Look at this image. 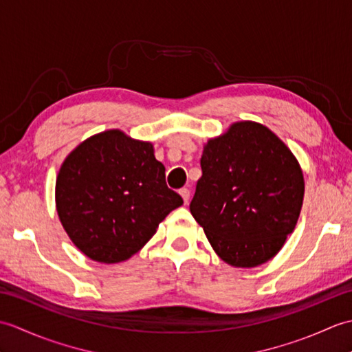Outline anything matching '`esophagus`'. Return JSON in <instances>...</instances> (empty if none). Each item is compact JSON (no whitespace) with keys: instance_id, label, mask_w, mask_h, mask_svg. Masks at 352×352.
I'll return each mask as SVG.
<instances>
[{"instance_id":"obj_1","label":"esophagus","mask_w":352,"mask_h":352,"mask_svg":"<svg viewBox=\"0 0 352 352\" xmlns=\"http://www.w3.org/2000/svg\"><path fill=\"white\" fill-rule=\"evenodd\" d=\"M180 195H182V198H183V201H184V204H188L189 199H190V190L183 188V189L180 190Z\"/></svg>"}]
</instances>
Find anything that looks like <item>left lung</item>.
<instances>
[{"label":"left lung","mask_w":352,"mask_h":352,"mask_svg":"<svg viewBox=\"0 0 352 352\" xmlns=\"http://www.w3.org/2000/svg\"><path fill=\"white\" fill-rule=\"evenodd\" d=\"M190 213L216 254L236 267L272 258L294 231L304 198L295 155L265 125L243 121L210 139Z\"/></svg>","instance_id":"1"}]
</instances>
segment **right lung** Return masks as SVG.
<instances>
[{
	"instance_id": "1",
	"label": "right lung",
	"mask_w": 352,
	"mask_h": 352,
	"mask_svg": "<svg viewBox=\"0 0 352 352\" xmlns=\"http://www.w3.org/2000/svg\"><path fill=\"white\" fill-rule=\"evenodd\" d=\"M56 204L81 252L101 263H119L155 234L183 198L168 188L149 142L109 130L66 157L56 182Z\"/></svg>"
}]
</instances>
